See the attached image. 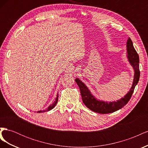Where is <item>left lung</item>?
I'll list each match as a JSON object with an SVG mask.
<instances>
[{"label": "left lung", "instance_id": "8db88e82", "mask_svg": "<svg viewBox=\"0 0 148 148\" xmlns=\"http://www.w3.org/2000/svg\"><path fill=\"white\" fill-rule=\"evenodd\" d=\"M127 58L130 64L133 66V70L135 71V74H134V79L132 88L124 97L121 98L117 101L109 102L98 100L92 95L84 83L78 78L75 79V82L79 88L82 101L88 109L101 114L112 113L114 112L122 109L130 99L136 85L139 82L140 71V68H139V63H140L139 56L134 48L133 42L130 38H128L127 42Z\"/></svg>", "mask_w": 148, "mask_h": 148}]
</instances>
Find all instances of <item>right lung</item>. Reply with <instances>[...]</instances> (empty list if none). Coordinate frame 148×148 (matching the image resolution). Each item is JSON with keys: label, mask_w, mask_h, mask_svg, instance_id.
<instances>
[{"label": "right lung", "mask_w": 148, "mask_h": 148, "mask_svg": "<svg viewBox=\"0 0 148 148\" xmlns=\"http://www.w3.org/2000/svg\"><path fill=\"white\" fill-rule=\"evenodd\" d=\"M58 97H59V96H58V94H57V97H56V99H55V101L53 102L52 104H51V105H50L48 107H47V109H46V110H39V111H38L37 112L38 113H41V112H47V111H49V110H52L53 108H54V107L56 106V104H57V101H58Z\"/></svg>", "instance_id": "obj_1"}]
</instances>
